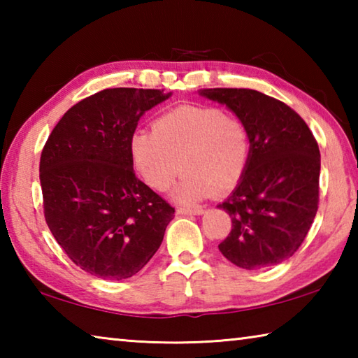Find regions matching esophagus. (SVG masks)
I'll return each instance as SVG.
<instances>
[{
  "label": "esophagus",
  "mask_w": 358,
  "mask_h": 358,
  "mask_svg": "<svg viewBox=\"0 0 358 358\" xmlns=\"http://www.w3.org/2000/svg\"><path fill=\"white\" fill-rule=\"evenodd\" d=\"M203 207H192V208H187V207H180L177 208V215H203Z\"/></svg>",
  "instance_id": "obj_1"
}]
</instances>
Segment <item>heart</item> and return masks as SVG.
Returning <instances> with one entry per match:
<instances>
[{
  "mask_svg": "<svg viewBox=\"0 0 358 358\" xmlns=\"http://www.w3.org/2000/svg\"><path fill=\"white\" fill-rule=\"evenodd\" d=\"M129 156L155 191H166L183 169L172 197L192 205L238 183L250 162L251 137L243 121L220 108L180 106L161 115L153 129L132 132Z\"/></svg>",
  "mask_w": 358,
  "mask_h": 358,
  "instance_id": "1",
  "label": "heart"
}]
</instances>
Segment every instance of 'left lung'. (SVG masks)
Masks as SVG:
<instances>
[{"label":"left lung","mask_w":358,"mask_h":358,"mask_svg":"<svg viewBox=\"0 0 358 358\" xmlns=\"http://www.w3.org/2000/svg\"><path fill=\"white\" fill-rule=\"evenodd\" d=\"M246 124L251 156L243 177L217 208L232 220L222 256L245 270L281 264L299 250L317 213L320 153L316 138L284 102L256 90L205 88Z\"/></svg>","instance_id":"8db88e82"}]
</instances>
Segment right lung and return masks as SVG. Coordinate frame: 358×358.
<instances>
[{"label": "right lung", "mask_w": 358, "mask_h": 358, "mask_svg": "<svg viewBox=\"0 0 358 358\" xmlns=\"http://www.w3.org/2000/svg\"><path fill=\"white\" fill-rule=\"evenodd\" d=\"M161 90L110 88L77 102L41 155L47 226L87 273L120 281L138 273L159 250L175 210L136 177L129 138Z\"/></svg>", "instance_id": "1"}]
</instances>
